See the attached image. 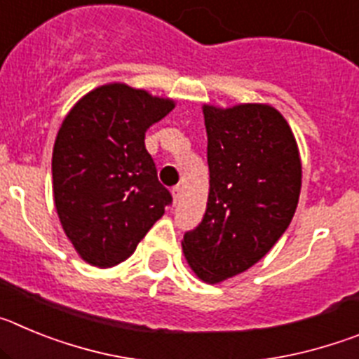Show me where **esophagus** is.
<instances>
[{
    "mask_svg": "<svg viewBox=\"0 0 359 359\" xmlns=\"http://www.w3.org/2000/svg\"><path fill=\"white\" fill-rule=\"evenodd\" d=\"M170 192H172V199H174V203H177V201H180V199H182V196H183L182 187H174V189L170 190Z\"/></svg>",
    "mask_w": 359,
    "mask_h": 359,
    "instance_id": "1",
    "label": "esophagus"
}]
</instances>
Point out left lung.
I'll use <instances>...</instances> for the list:
<instances>
[{
    "label": "left lung",
    "mask_w": 359,
    "mask_h": 359,
    "mask_svg": "<svg viewBox=\"0 0 359 359\" xmlns=\"http://www.w3.org/2000/svg\"><path fill=\"white\" fill-rule=\"evenodd\" d=\"M210 192L203 221L183 236L185 259L217 284L259 262L287 230L302 163L286 118L268 104H205Z\"/></svg>",
    "instance_id": "8db88e82"
}]
</instances>
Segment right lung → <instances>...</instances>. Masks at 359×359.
<instances>
[{"instance_id": "add662e5", "label": "right lung", "mask_w": 359, "mask_h": 359, "mask_svg": "<svg viewBox=\"0 0 359 359\" xmlns=\"http://www.w3.org/2000/svg\"><path fill=\"white\" fill-rule=\"evenodd\" d=\"M172 109L170 98L113 82L84 95L62 120L52 154L53 201L88 264L126 261L172 201L145 149V131Z\"/></svg>"}]
</instances>
